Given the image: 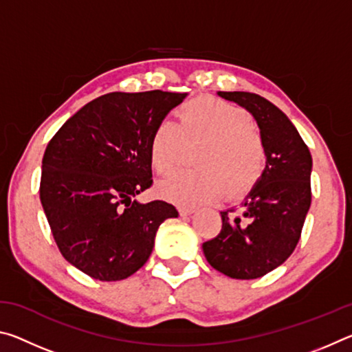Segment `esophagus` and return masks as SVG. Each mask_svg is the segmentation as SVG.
Returning a JSON list of instances; mask_svg holds the SVG:
<instances>
[{
  "label": "esophagus",
  "mask_w": 352,
  "mask_h": 352,
  "mask_svg": "<svg viewBox=\"0 0 352 352\" xmlns=\"http://www.w3.org/2000/svg\"><path fill=\"white\" fill-rule=\"evenodd\" d=\"M178 211H180L182 216H189V214H192V212L195 211V208H194V206H186V205H184V206L178 208Z\"/></svg>",
  "instance_id": "34e87169"
}]
</instances>
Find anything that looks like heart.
Instances as JSON below:
<instances>
[{"instance_id": "obj_1", "label": "heart", "mask_w": 352, "mask_h": 352, "mask_svg": "<svg viewBox=\"0 0 352 352\" xmlns=\"http://www.w3.org/2000/svg\"><path fill=\"white\" fill-rule=\"evenodd\" d=\"M195 147L194 170L178 172L158 186L164 199L200 204L226 194L237 195L258 182L265 166V146L245 110L214 98H195L182 107L177 124L162 121L148 141L153 170L168 175Z\"/></svg>"}]
</instances>
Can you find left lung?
Returning <instances> with one entry per match:
<instances>
[{"mask_svg": "<svg viewBox=\"0 0 352 352\" xmlns=\"http://www.w3.org/2000/svg\"><path fill=\"white\" fill-rule=\"evenodd\" d=\"M254 116L265 146V169L236 210L220 212L222 230L204 242L212 269L256 279L294 253L311 208L312 157L294 124L270 100L247 91H219Z\"/></svg>", "mask_w": 352, "mask_h": 352, "instance_id": "obj_1", "label": "left lung"}]
</instances>
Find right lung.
I'll use <instances>...</instances> for the list:
<instances>
[{
  "instance_id": "right-lung-1",
  "label": "right lung",
  "mask_w": 352,
  "mask_h": 352,
  "mask_svg": "<svg viewBox=\"0 0 352 352\" xmlns=\"http://www.w3.org/2000/svg\"><path fill=\"white\" fill-rule=\"evenodd\" d=\"M186 93H109L71 116L47 142L40 200L58 250L69 264L99 281L138 272L155 234L177 217L163 200L138 204L152 186L148 141L155 126Z\"/></svg>"
}]
</instances>
